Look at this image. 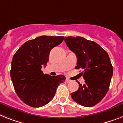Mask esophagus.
I'll return each instance as SVG.
<instances>
[{"instance_id":"esophagus-1","label":"esophagus","mask_w":123,"mask_h":123,"mask_svg":"<svg viewBox=\"0 0 123 123\" xmlns=\"http://www.w3.org/2000/svg\"><path fill=\"white\" fill-rule=\"evenodd\" d=\"M66 82H71V81L70 80V79L66 78Z\"/></svg>"}]
</instances>
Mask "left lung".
<instances>
[{
	"label": "left lung",
	"mask_w": 123,
	"mask_h": 123,
	"mask_svg": "<svg viewBox=\"0 0 123 123\" xmlns=\"http://www.w3.org/2000/svg\"><path fill=\"white\" fill-rule=\"evenodd\" d=\"M64 41L77 57L76 69H83L85 84L71 94L74 101L92 107L99 103L109 90L113 68L108 52L95 42L81 37H65Z\"/></svg>",
	"instance_id": "left-lung-1"
}]
</instances>
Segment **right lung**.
I'll list each match as a JSON object with an SVG mask.
<instances>
[{"mask_svg": "<svg viewBox=\"0 0 123 123\" xmlns=\"http://www.w3.org/2000/svg\"><path fill=\"white\" fill-rule=\"evenodd\" d=\"M63 36H42L27 41L13 56L11 77L15 92L26 105L39 108L52 99L57 86L66 80L63 75L43 73L50 50L59 45Z\"/></svg>", "mask_w": 123, "mask_h": 123, "instance_id": "1", "label": "right lung"}]
</instances>
